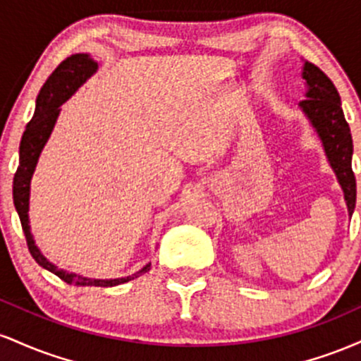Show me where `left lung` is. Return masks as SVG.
<instances>
[{"mask_svg":"<svg viewBox=\"0 0 361 361\" xmlns=\"http://www.w3.org/2000/svg\"><path fill=\"white\" fill-rule=\"evenodd\" d=\"M302 80L305 81V100L299 103L302 114L321 139L327 163L333 168L345 195L348 215H353L356 204V181L351 169L353 139L341 109L336 86L312 62L302 61Z\"/></svg>","mask_w":361,"mask_h":361,"instance_id":"left-lung-1","label":"left lung"}]
</instances>
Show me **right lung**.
<instances>
[{"label": "right lung", "instance_id": "1", "mask_svg": "<svg viewBox=\"0 0 361 361\" xmlns=\"http://www.w3.org/2000/svg\"><path fill=\"white\" fill-rule=\"evenodd\" d=\"M97 71L98 62L90 54H73L71 57L62 61L56 68V71L47 78V81L44 82L39 94H37L34 117L27 123V128H25L22 135L20 163L13 178V204L16 212H18L20 222H22L23 234L27 238L28 251H30V255L34 256V259L40 267L57 275L66 283L78 285V287H115V285L127 283V281L137 279L142 273L151 270V263H147L142 270L134 273V275L110 280L88 279V276L78 275V273L61 270V268H57L56 264L51 263L42 255L30 231V217H28V210H30V183L37 163H39L40 152H42L44 146L47 144L49 137H51L54 126H56L57 117L61 114L62 103L68 102Z\"/></svg>", "mask_w": 361, "mask_h": 361}]
</instances>
